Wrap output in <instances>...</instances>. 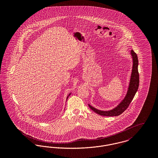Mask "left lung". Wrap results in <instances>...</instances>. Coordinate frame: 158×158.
Returning <instances> with one entry per match:
<instances>
[{
	"label": "left lung",
	"mask_w": 158,
	"mask_h": 158,
	"mask_svg": "<svg viewBox=\"0 0 158 158\" xmlns=\"http://www.w3.org/2000/svg\"><path fill=\"white\" fill-rule=\"evenodd\" d=\"M131 55L133 56V65L132 73L131 76V80L130 82V86L128 88V90L127 92V94L123 100L114 109L111 111H103L98 110L95 108L92 107L89 105L90 109L94 111L95 113L103 116H117L123 113L129 106L131 101L133 100L135 93L139 88V74L138 72V58L137 55L133 50H131Z\"/></svg>",
	"instance_id": "obj_1"
}]
</instances>
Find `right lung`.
Listing matches in <instances>:
<instances>
[{"label": "right lung", "instance_id": "obj_1", "mask_svg": "<svg viewBox=\"0 0 158 158\" xmlns=\"http://www.w3.org/2000/svg\"><path fill=\"white\" fill-rule=\"evenodd\" d=\"M70 95V94H69V95ZM68 97H67V99H68Z\"/></svg>", "mask_w": 158, "mask_h": 158}]
</instances>
